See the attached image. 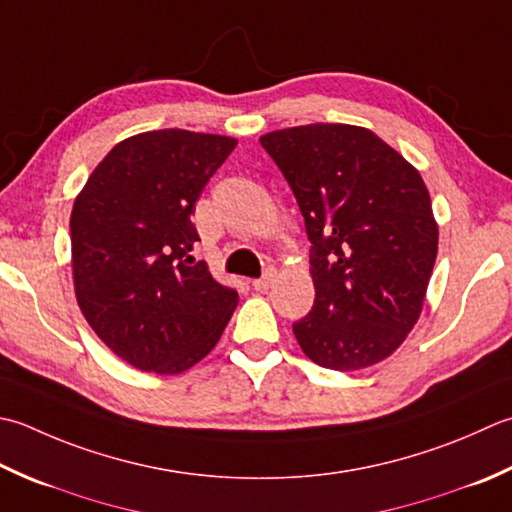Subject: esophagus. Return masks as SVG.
I'll return each mask as SVG.
<instances>
[{"label": "esophagus", "mask_w": 512, "mask_h": 512, "mask_svg": "<svg viewBox=\"0 0 512 512\" xmlns=\"http://www.w3.org/2000/svg\"><path fill=\"white\" fill-rule=\"evenodd\" d=\"M273 279H275V270L268 268L266 273H264V277L253 279V288L259 290V293H266V290H268L270 286H273Z\"/></svg>", "instance_id": "1"}]
</instances>
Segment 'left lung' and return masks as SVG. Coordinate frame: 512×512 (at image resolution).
Masks as SVG:
<instances>
[{
  "mask_svg": "<svg viewBox=\"0 0 512 512\" xmlns=\"http://www.w3.org/2000/svg\"><path fill=\"white\" fill-rule=\"evenodd\" d=\"M293 190L310 246L315 304L293 324L306 357L368 368L422 313L439 230L422 175L373 130L308 124L259 137Z\"/></svg>",
  "mask_w": 512,
  "mask_h": 512,
  "instance_id": "1",
  "label": "left lung"
}]
</instances>
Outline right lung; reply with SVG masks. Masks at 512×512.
<instances>
[{"label":"right lung","instance_id":"obj_1","mask_svg":"<svg viewBox=\"0 0 512 512\" xmlns=\"http://www.w3.org/2000/svg\"><path fill=\"white\" fill-rule=\"evenodd\" d=\"M237 139L166 128L128 137L99 162L70 213L77 304L97 337L144 373L177 375L204 359L237 306L190 222Z\"/></svg>","mask_w":512,"mask_h":512}]
</instances>
